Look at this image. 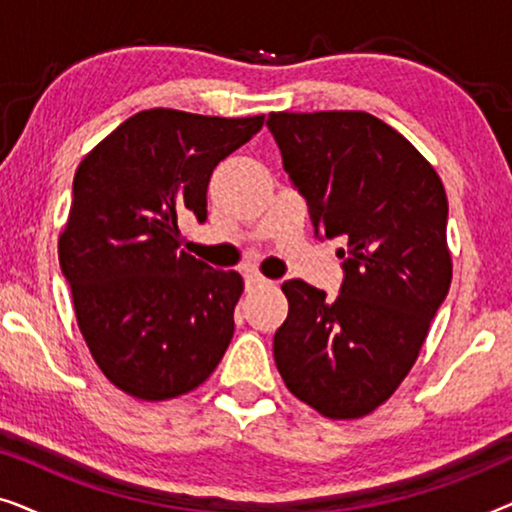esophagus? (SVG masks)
<instances>
[{"label":"esophagus","mask_w":512,"mask_h":512,"mask_svg":"<svg viewBox=\"0 0 512 512\" xmlns=\"http://www.w3.org/2000/svg\"><path fill=\"white\" fill-rule=\"evenodd\" d=\"M244 284H247V289H261V286H270L272 282L263 275H258V272H247L244 275Z\"/></svg>","instance_id":"obj_1"}]
</instances>
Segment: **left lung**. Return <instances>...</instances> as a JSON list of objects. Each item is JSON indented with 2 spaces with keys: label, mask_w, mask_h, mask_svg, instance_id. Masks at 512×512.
Segmentation results:
<instances>
[{
  "label": "left lung",
  "mask_w": 512,
  "mask_h": 512,
  "mask_svg": "<svg viewBox=\"0 0 512 512\" xmlns=\"http://www.w3.org/2000/svg\"><path fill=\"white\" fill-rule=\"evenodd\" d=\"M317 237H342L340 293L282 284L272 352L300 401L331 419L373 412L417 361L450 291L447 195L408 139L366 111L268 116Z\"/></svg>",
  "instance_id": "obj_1"
}]
</instances>
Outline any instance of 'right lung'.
Returning a JSON list of instances; mask_svg holds the SVG:
<instances>
[{"mask_svg": "<svg viewBox=\"0 0 512 512\" xmlns=\"http://www.w3.org/2000/svg\"><path fill=\"white\" fill-rule=\"evenodd\" d=\"M261 128L263 116L149 109L81 160L60 270L90 354L125 394H188L226 354L242 277L181 251L179 219L207 221L214 167Z\"/></svg>", "mask_w": 512, "mask_h": 512, "instance_id": "right-lung-1", "label": "right lung"}]
</instances>
